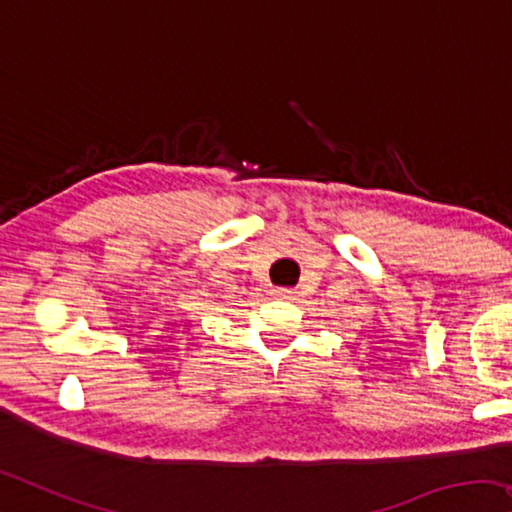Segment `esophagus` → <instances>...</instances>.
I'll use <instances>...</instances> for the list:
<instances>
[{
    "mask_svg": "<svg viewBox=\"0 0 512 512\" xmlns=\"http://www.w3.org/2000/svg\"><path fill=\"white\" fill-rule=\"evenodd\" d=\"M273 294H276V297L278 299H292V290H287V287H280V290H276V292H273Z\"/></svg>",
    "mask_w": 512,
    "mask_h": 512,
    "instance_id": "obj_1",
    "label": "esophagus"
}]
</instances>
